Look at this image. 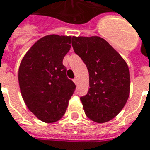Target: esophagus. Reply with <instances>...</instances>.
<instances>
[{
	"label": "esophagus",
	"mask_w": 150,
	"mask_h": 150,
	"mask_svg": "<svg viewBox=\"0 0 150 150\" xmlns=\"http://www.w3.org/2000/svg\"><path fill=\"white\" fill-rule=\"evenodd\" d=\"M73 81H74V83H75V84H77V83H78V79H77V78L74 79H73Z\"/></svg>",
	"instance_id": "obj_1"
}]
</instances>
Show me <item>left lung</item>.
<instances>
[{"label":"left lung","mask_w":150,"mask_h":150,"mask_svg":"<svg viewBox=\"0 0 150 150\" xmlns=\"http://www.w3.org/2000/svg\"><path fill=\"white\" fill-rule=\"evenodd\" d=\"M71 44L89 73L90 88L80 97L86 115L94 122H108L122 110L129 97L128 67L120 54L99 36H74Z\"/></svg>","instance_id":"obj_1"}]
</instances>
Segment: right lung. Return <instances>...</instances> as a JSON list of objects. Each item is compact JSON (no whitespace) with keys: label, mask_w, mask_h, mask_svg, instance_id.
<instances>
[{"label":"right lung","mask_w":150,"mask_h":150,"mask_svg":"<svg viewBox=\"0 0 150 150\" xmlns=\"http://www.w3.org/2000/svg\"><path fill=\"white\" fill-rule=\"evenodd\" d=\"M71 41V36H44L28 50L19 67L23 98L30 111L43 122H54L64 115L76 88L62 63Z\"/></svg>","instance_id":"add662e5"}]
</instances>
